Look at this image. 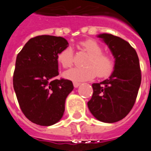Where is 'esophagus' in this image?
<instances>
[{
	"label": "esophagus",
	"mask_w": 151,
	"mask_h": 151,
	"mask_svg": "<svg viewBox=\"0 0 151 151\" xmlns=\"http://www.w3.org/2000/svg\"><path fill=\"white\" fill-rule=\"evenodd\" d=\"M73 85H74L75 88H78V87H79V86H80V83L74 82V83H73Z\"/></svg>",
	"instance_id": "34e87169"
}]
</instances>
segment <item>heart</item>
Masks as SVG:
<instances>
[{"mask_svg":"<svg viewBox=\"0 0 151 151\" xmlns=\"http://www.w3.org/2000/svg\"><path fill=\"white\" fill-rule=\"evenodd\" d=\"M79 47L88 54L83 67H75L63 73L64 77L72 81H87L92 80L97 75L99 78L108 77L114 69V60L111 55L103 52L104 47L92 39L80 41ZM57 61L61 66L67 68L74 63V51L72 47H67L59 52Z\"/></svg>","mask_w":151,"mask_h":151,"instance_id":"b5f03b06","label":"heart"}]
</instances>
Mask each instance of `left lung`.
Listing matches in <instances>:
<instances>
[{
	"label": "left lung",
	"instance_id": "1",
	"mask_svg": "<svg viewBox=\"0 0 151 151\" xmlns=\"http://www.w3.org/2000/svg\"><path fill=\"white\" fill-rule=\"evenodd\" d=\"M114 58L111 76L93 83V95L88 106L94 117L104 123L123 119L132 109L141 84V70L137 52L122 38L111 34H99Z\"/></svg>",
	"mask_w": 151,
	"mask_h": 151
}]
</instances>
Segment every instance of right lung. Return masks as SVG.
<instances>
[{
  "mask_svg": "<svg viewBox=\"0 0 151 151\" xmlns=\"http://www.w3.org/2000/svg\"><path fill=\"white\" fill-rule=\"evenodd\" d=\"M68 46L63 37L42 35L29 40L17 56L13 88L24 114L37 125L59 122L66 98L74 88L71 80H56V56Z\"/></svg>",
  "mask_w": 151,
  "mask_h": 151,
  "instance_id": "obj_1",
  "label": "right lung"
}]
</instances>
